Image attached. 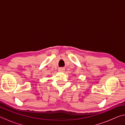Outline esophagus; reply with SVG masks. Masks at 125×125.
Masks as SVG:
<instances>
[{"instance_id": "esophagus-1", "label": "esophagus", "mask_w": 125, "mask_h": 125, "mask_svg": "<svg viewBox=\"0 0 125 125\" xmlns=\"http://www.w3.org/2000/svg\"><path fill=\"white\" fill-rule=\"evenodd\" d=\"M58 71L60 72H63L64 71V68H60L58 69Z\"/></svg>"}]
</instances>
